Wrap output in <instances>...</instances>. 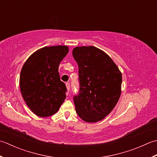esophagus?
<instances>
[{"label": "esophagus", "mask_w": 157, "mask_h": 157, "mask_svg": "<svg viewBox=\"0 0 157 157\" xmlns=\"http://www.w3.org/2000/svg\"><path fill=\"white\" fill-rule=\"evenodd\" d=\"M66 88L68 89V91H70V83L69 82H66Z\"/></svg>", "instance_id": "obj_1"}]
</instances>
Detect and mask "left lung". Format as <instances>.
<instances>
[{
  "label": "left lung",
  "mask_w": 157,
  "mask_h": 157,
  "mask_svg": "<svg viewBox=\"0 0 157 157\" xmlns=\"http://www.w3.org/2000/svg\"><path fill=\"white\" fill-rule=\"evenodd\" d=\"M79 91L73 98L76 113L85 122L101 121L113 110L121 93L122 75L106 53L94 46L76 47Z\"/></svg>",
  "instance_id": "8db88e82"
}]
</instances>
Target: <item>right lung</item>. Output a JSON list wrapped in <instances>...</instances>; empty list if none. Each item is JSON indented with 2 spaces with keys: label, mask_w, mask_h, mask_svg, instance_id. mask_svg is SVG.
<instances>
[{
  "label": "right lung",
  "mask_w": 157,
  "mask_h": 157,
  "mask_svg": "<svg viewBox=\"0 0 157 157\" xmlns=\"http://www.w3.org/2000/svg\"><path fill=\"white\" fill-rule=\"evenodd\" d=\"M68 53L66 46L43 47L28 57L22 67L21 95L28 106L38 117L56 113L65 100L67 89L61 81L58 68Z\"/></svg>",
  "instance_id": "right-lung-1"
}]
</instances>
